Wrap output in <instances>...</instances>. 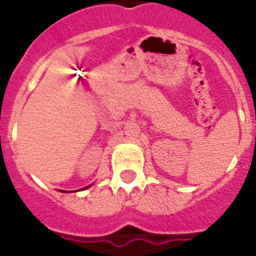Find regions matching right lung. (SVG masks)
<instances>
[{"label":"right lung","instance_id":"obj_1","mask_svg":"<svg viewBox=\"0 0 256 256\" xmlns=\"http://www.w3.org/2000/svg\"><path fill=\"white\" fill-rule=\"evenodd\" d=\"M88 187H90V186H88ZM84 188H87V187H84Z\"/></svg>","mask_w":256,"mask_h":256}]
</instances>
